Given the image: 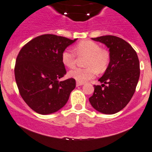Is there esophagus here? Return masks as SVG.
<instances>
[{
    "label": "esophagus",
    "instance_id": "esophagus-1",
    "mask_svg": "<svg viewBox=\"0 0 152 152\" xmlns=\"http://www.w3.org/2000/svg\"><path fill=\"white\" fill-rule=\"evenodd\" d=\"M84 85V83H79V82H76V86H83Z\"/></svg>",
    "mask_w": 152,
    "mask_h": 152
}]
</instances>
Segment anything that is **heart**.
<instances>
[{
  "mask_svg": "<svg viewBox=\"0 0 152 152\" xmlns=\"http://www.w3.org/2000/svg\"><path fill=\"white\" fill-rule=\"evenodd\" d=\"M78 55L88 56L86 68H76L69 72V76L79 83H84L94 77L97 71H105L110 62V55L97 42L90 40L82 41L74 48ZM61 62L65 66L73 68L76 65V55L72 51H64L61 54Z\"/></svg>",
  "mask_w": 152,
  "mask_h": 152,
  "instance_id": "1",
  "label": "heart"
}]
</instances>
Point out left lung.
Instances as JSON below:
<instances>
[{"label": "left lung", "instance_id": "left-lung-1", "mask_svg": "<svg viewBox=\"0 0 152 152\" xmlns=\"http://www.w3.org/2000/svg\"><path fill=\"white\" fill-rule=\"evenodd\" d=\"M91 39L104 44L110 51V63L94 86L89 102L97 111L112 115L124 109L135 92L140 75L137 52L130 44L115 36H102Z\"/></svg>", "mask_w": 152, "mask_h": 152}]
</instances>
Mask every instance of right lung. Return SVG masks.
Masks as SVG:
<instances>
[{"instance_id":"1","label":"right lung","mask_w":152,"mask_h":152,"mask_svg":"<svg viewBox=\"0 0 152 152\" xmlns=\"http://www.w3.org/2000/svg\"><path fill=\"white\" fill-rule=\"evenodd\" d=\"M76 39L43 34L31 39L18 53L15 82L22 99L36 113L49 115L58 111L76 87L73 78L59 79L66 74L62 52Z\"/></svg>"}]
</instances>
